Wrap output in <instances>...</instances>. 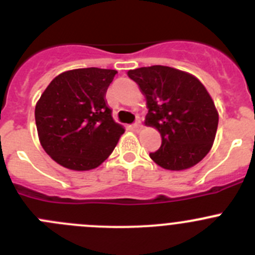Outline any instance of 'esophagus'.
<instances>
[{"instance_id": "esophagus-1", "label": "esophagus", "mask_w": 255, "mask_h": 255, "mask_svg": "<svg viewBox=\"0 0 255 255\" xmlns=\"http://www.w3.org/2000/svg\"><path fill=\"white\" fill-rule=\"evenodd\" d=\"M132 128L135 130V132H139V130L142 129V123H140V121H137L134 125H132Z\"/></svg>"}]
</instances>
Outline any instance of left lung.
<instances>
[{
  "label": "left lung",
  "mask_w": 255,
  "mask_h": 255,
  "mask_svg": "<svg viewBox=\"0 0 255 255\" xmlns=\"http://www.w3.org/2000/svg\"><path fill=\"white\" fill-rule=\"evenodd\" d=\"M145 97V125L158 129L161 145L149 154L166 170L192 168L212 148L218 112L199 79L170 66L153 65L127 73Z\"/></svg>",
  "instance_id": "obj_1"
}]
</instances>
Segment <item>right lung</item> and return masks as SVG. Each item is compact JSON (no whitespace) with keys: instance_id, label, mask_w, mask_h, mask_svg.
Returning a JSON list of instances; mask_svg holds the SVG:
<instances>
[{"instance_id":"1","label":"right lung","mask_w":255,"mask_h":255,"mask_svg":"<svg viewBox=\"0 0 255 255\" xmlns=\"http://www.w3.org/2000/svg\"><path fill=\"white\" fill-rule=\"evenodd\" d=\"M111 69L64 71L51 80L35 105L38 137L45 153L70 170L101 165L125 133L106 105Z\"/></svg>"}]
</instances>
